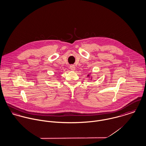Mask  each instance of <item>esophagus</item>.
Listing matches in <instances>:
<instances>
[{"mask_svg":"<svg viewBox=\"0 0 146 146\" xmlns=\"http://www.w3.org/2000/svg\"><path fill=\"white\" fill-rule=\"evenodd\" d=\"M70 69H71V70L72 71H74L76 69V67L74 65H71L70 66Z\"/></svg>","mask_w":146,"mask_h":146,"instance_id":"esophagus-1","label":"esophagus"}]
</instances>
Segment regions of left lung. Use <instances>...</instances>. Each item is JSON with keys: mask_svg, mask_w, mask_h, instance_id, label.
<instances>
[{"mask_svg": "<svg viewBox=\"0 0 146 146\" xmlns=\"http://www.w3.org/2000/svg\"><path fill=\"white\" fill-rule=\"evenodd\" d=\"M87 77H88L89 79H90L91 80H92L93 79L92 77L91 76V73H90V74H87Z\"/></svg>", "mask_w": 146, "mask_h": 146, "instance_id": "1", "label": "left lung"}]
</instances>
